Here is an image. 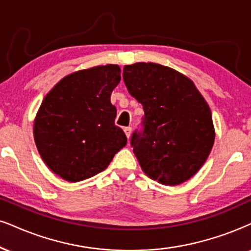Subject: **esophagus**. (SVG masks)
<instances>
[{"label": "esophagus", "instance_id": "esophagus-1", "mask_svg": "<svg viewBox=\"0 0 251 251\" xmlns=\"http://www.w3.org/2000/svg\"><path fill=\"white\" fill-rule=\"evenodd\" d=\"M125 134L126 136V138L130 137V134H131V128H130V126H126V128H125Z\"/></svg>", "mask_w": 251, "mask_h": 251}]
</instances>
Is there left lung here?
<instances>
[{
	"label": "left lung",
	"mask_w": 251,
	"mask_h": 251,
	"mask_svg": "<svg viewBox=\"0 0 251 251\" xmlns=\"http://www.w3.org/2000/svg\"><path fill=\"white\" fill-rule=\"evenodd\" d=\"M123 80L143 106V130L131 136V147L148 177L175 186L199 171L214 144L208 104L193 81L154 63L126 65Z\"/></svg>",
	"instance_id": "8db88e82"
}]
</instances>
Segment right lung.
Returning <instances> with one entry per match:
<instances>
[{"instance_id": "1", "label": "right lung", "mask_w": 251, "mask_h": 251, "mask_svg": "<svg viewBox=\"0 0 251 251\" xmlns=\"http://www.w3.org/2000/svg\"><path fill=\"white\" fill-rule=\"evenodd\" d=\"M117 65L69 74L40 104L33 125L38 152L52 172L76 182L98 175L126 144L110 103L121 80Z\"/></svg>"}]
</instances>
